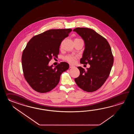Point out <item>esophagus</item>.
Masks as SVG:
<instances>
[{
    "label": "esophagus",
    "instance_id": "obj_1",
    "mask_svg": "<svg viewBox=\"0 0 134 134\" xmlns=\"http://www.w3.org/2000/svg\"><path fill=\"white\" fill-rule=\"evenodd\" d=\"M75 67V66H73V65H72L71 64H69V68H74Z\"/></svg>",
    "mask_w": 134,
    "mask_h": 134
}]
</instances>
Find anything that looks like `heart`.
<instances>
[{"label":"heart","instance_id":"heart-1","mask_svg":"<svg viewBox=\"0 0 134 134\" xmlns=\"http://www.w3.org/2000/svg\"><path fill=\"white\" fill-rule=\"evenodd\" d=\"M77 57L73 54H68L64 57V59L70 64H75L76 62Z\"/></svg>","mask_w":134,"mask_h":134}]
</instances>
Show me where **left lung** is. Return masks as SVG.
<instances>
[{"mask_svg":"<svg viewBox=\"0 0 134 134\" xmlns=\"http://www.w3.org/2000/svg\"><path fill=\"white\" fill-rule=\"evenodd\" d=\"M73 31L82 38L85 44L80 62L90 65L87 70L77 67L80 75L75 79V81L84 91H96L103 85L110 74L114 63L111 48L105 38L92 29L77 28Z\"/></svg>","mask_w":134,"mask_h":134,"instance_id":"left-lung-1","label":"left lung"}]
</instances>
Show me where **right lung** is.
Segmentation results:
<instances>
[{"instance_id":"1","label":"right lung","mask_w":134,"mask_h":134,"mask_svg":"<svg viewBox=\"0 0 134 134\" xmlns=\"http://www.w3.org/2000/svg\"><path fill=\"white\" fill-rule=\"evenodd\" d=\"M71 31V29H51L29 41L23 51L22 67L26 80L34 91H51L58 84L61 74L68 69L66 62H61L54 68L48 64L52 58L57 57L61 42Z\"/></svg>"}]
</instances>
